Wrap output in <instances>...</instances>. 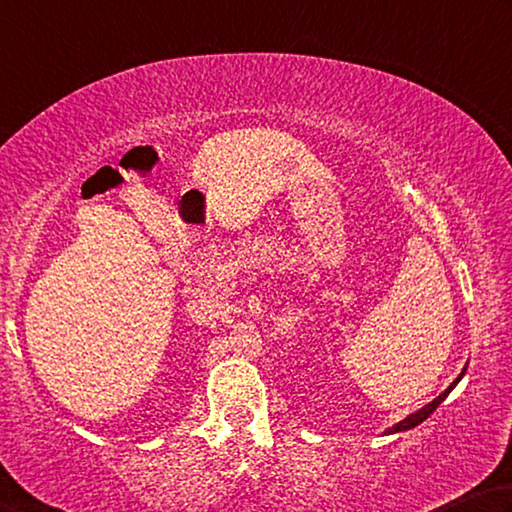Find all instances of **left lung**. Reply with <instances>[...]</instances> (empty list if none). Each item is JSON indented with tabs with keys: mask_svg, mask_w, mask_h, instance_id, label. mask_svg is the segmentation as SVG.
I'll return each mask as SVG.
<instances>
[{
	"mask_svg": "<svg viewBox=\"0 0 512 512\" xmlns=\"http://www.w3.org/2000/svg\"><path fill=\"white\" fill-rule=\"evenodd\" d=\"M463 375H465V369L461 371V375H459V378H456L452 384H450V387H447L443 393H441V396H438V398H434L432 402H429V405H425L423 409H418L416 411V414H409L405 420H400V423H396V425H393V427H389L387 429V434H398V432H407V429H414L416 425H420V423H423V420H427L429 416H432L434 414V411H436V407L438 405H441V402L447 398V396H450V391L456 387V384H459L461 382V378H463Z\"/></svg>",
	"mask_w": 512,
	"mask_h": 512,
	"instance_id": "left-lung-1",
	"label": "left lung"
}]
</instances>
